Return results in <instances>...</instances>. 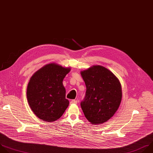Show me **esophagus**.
Returning a JSON list of instances; mask_svg holds the SVG:
<instances>
[{"mask_svg":"<svg viewBox=\"0 0 153 153\" xmlns=\"http://www.w3.org/2000/svg\"><path fill=\"white\" fill-rule=\"evenodd\" d=\"M70 103H71V104H77V101H76V100H72V101H71Z\"/></svg>","mask_w":153,"mask_h":153,"instance_id":"obj_1","label":"esophagus"}]
</instances>
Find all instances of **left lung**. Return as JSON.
<instances>
[{"label":"left lung","mask_w":153,"mask_h":153,"mask_svg":"<svg viewBox=\"0 0 153 153\" xmlns=\"http://www.w3.org/2000/svg\"><path fill=\"white\" fill-rule=\"evenodd\" d=\"M86 86L81 107L86 119L92 124H102L118 109L122 99L119 81L108 69L94 66L81 72Z\"/></svg>","instance_id":"1"}]
</instances>
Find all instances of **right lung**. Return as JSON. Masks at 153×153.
<instances>
[{"label":"right lung","instance_id":"add662e5","mask_svg":"<svg viewBox=\"0 0 153 153\" xmlns=\"http://www.w3.org/2000/svg\"><path fill=\"white\" fill-rule=\"evenodd\" d=\"M70 69L51 63L30 78L27 87V99L30 108L39 118L54 122L65 113L69 102L66 99L63 80Z\"/></svg>","mask_w":153,"mask_h":153}]
</instances>
